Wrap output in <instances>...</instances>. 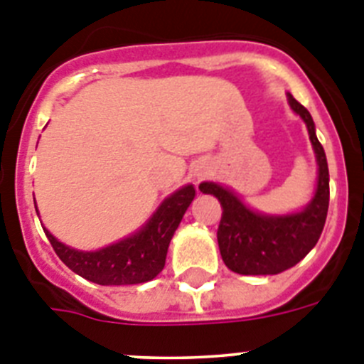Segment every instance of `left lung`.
I'll return each instance as SVG.
<instances>
[{"instance_id":"left-lung-1","label":"left lung","mask_w":364,"mask_h":364,"mask_svg":"<svg viewBox=\"0 0 364 364\" xmlns=\"http://www.w3.org/2000/svg\"><path fill=\"white\" fill-rule=\"evenodd\" d=\"M288 104L304 120L314 146L319 178L310 204L299 213L260 215L242 204L230 189L215 182H202L200 191L213 195L222 205L217 240L224 264L240 275H277L291 268L310 253L317 244L326 222L330 202V176H328L326 154L315 136L311 114L291 95Z\"/></svg>"}]
</instances>
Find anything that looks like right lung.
I'll return each instance as SVG.
<instances>
[{
    "instance_id": "add662e5",
    "label": "right lung",
    "mask_w": 364,
    "mask_h": 364,
    "mask_svg": "<svg viewBox=\"0 0 364 364\" xmlns=\"http://www.w3.org/2000/svg\"><path fill=\"white\" fill-rule=\"evenodd\" d=\"M193 198L195 188L191 184L180 188L162 202L142 230L98 252L73 250L54 239L45 228L43 231L63 264L80 277L102 286L140 284L164 269L167 247Z\"/></svg>"
}]
</instances>
